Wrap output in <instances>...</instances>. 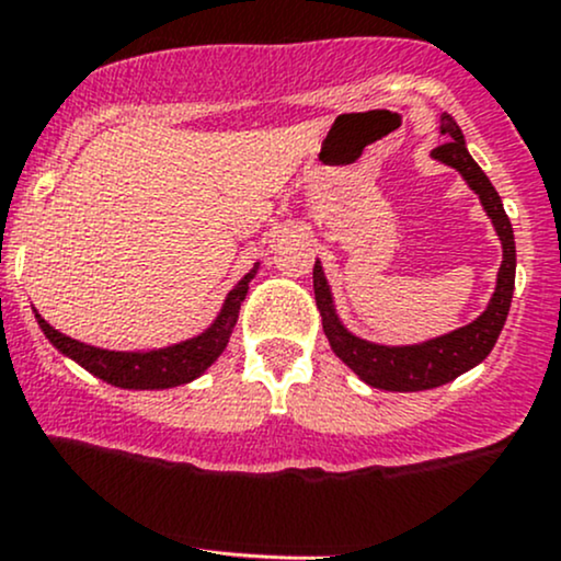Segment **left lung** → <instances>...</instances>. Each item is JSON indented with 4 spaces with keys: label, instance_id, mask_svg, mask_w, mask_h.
I'll use <instances>...</instances> for the list:
<instances>
[{
    "label": "left lung",
    "instance_id": "1",
    "mask_svg": "<svg viewBox=\"0 0 561 561\" xmlns=\"http://www.w3.org/2000/svg\"><path fill=\"white\" fill-rule=\"evenodd\" d=\"M439 130L442 135H447V144L436 146L431 157L442 164H450V168L463 175V181L479 196L484 213H488L492 226H495L497 239H501L503 261L501 268H497L495 293H492L488 309L479 313L471 324H466V328L431 337V341L412 343V346H383V343L365 341V337L354 335V332L343 328L322 263H313V295H317V309L322 313L324 335H328L337 359L346 362L351 370L359 375L367 386H373V389L426 391L450 383L458 375L469 373L479 362L488 359L511 309L516 276V248L511 220L506 210H503V202L495 186L490 183V178L484 175L482 168L471 159L469 149H466L458 122L450 114H442Z\"/></svg>",
    "mask_w": 561,
    "mask_h": 561
}]
</instances>
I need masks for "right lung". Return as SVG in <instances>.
Segmentation results:
<instances>
[{
  "mask_svg": "<svg viewBox=\"0 0 561 561\" xmlns=\"http://www.w3.org/2000/svg\"><path fill=\"white\" fill-rule=\"evenodd\" d=\"M257 274V263L250 268V274H244L237 282V287L226 295L220 313L215 317V322L199 335L188 337V341L172 343L164 348H151V351H108L88 346L82 341H73V337L64 335L47 324L45 319L36 313V322H39L42 332L47 335V341L64 356L82 365L84 370L95 375V378L106 380L111 386H119V389H135V391H157V389H172V386L191 383L194 378H199L207 367L224 354V348L229 346V337L233 332V324L239 319V306H242L244 295L250 290V279Z\"/></svg>",
  "mask_w": 561,
  "mask_h": 561,
  "instance_id": "right-lung-1",
  "label": "right lung"
}]
</instances>
